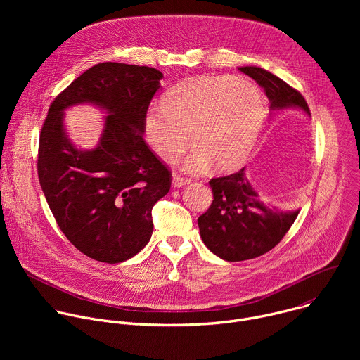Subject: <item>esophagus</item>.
I'll list each match as a JSON object with an SVG mask.
<instances>
[{"mask_svg":"<svg viewBox=\"0 0 360 360\" xmlns=\"http://www.w3.org/2000/svg\"><path fill=\"white\" fill-rule=\"evenodd\" d=\"M189 182H191V179L184 178V176H181V175H174V176H172V185H174L175 188H181V186H184V185H186V184H189Z\"/></svg>","mask_w":360,"mask_h":360,"instance_id":"34e87169","label":"esophagus"}]
</instances>
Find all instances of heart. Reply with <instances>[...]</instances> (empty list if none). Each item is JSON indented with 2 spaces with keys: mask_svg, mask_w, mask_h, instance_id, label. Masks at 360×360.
Here are the masks:
<instances>
[{
  "mask_svg": "<svg viewBox=\"0 0 360 360\" xmlns=\"http://www.w3.org/2000/svg\"><path fill=\"white\" fill-rule=\"evenodd\" d=\"M264 98L253 82L231 75L196 77L174 85L162 105L143 117L145 136L164 161H174L191 141L184 168L232 171L243 164L264 120Z\"/></svg>",
  "mask_w": 360,
  "mask_h": 360,
  "instance_id": "heart-1",
  "label": "heart"
}]
</instances>
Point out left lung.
<instances>
[{
  "label": "left lung",
  "mask_w": 360,
  "mask_h": 360,
  "mask_svg": "<svg viewBox=\"0 0 360 360\" xmlns=\"http://www.w3.org/2000/svg\"><path fill=\"white\" fill-rule=\"evenodd\" d=\"M240 72L258 82L269 102L271 110L295 107L311 115L304 98L272 72L259 67H240ZM214 200L208 211L198 218L200 238L207 248L228 262L258 258L275 248L295 222L297 211H278L259 200L240 171L210 181Z\"/></svg>",
  "instance_id": "obj_1"
}]
</instances>
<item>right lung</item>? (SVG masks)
<instances>
[{
    "label": "right lung",
    "mask_w": 360,
    "mask_h": 360,
    "mask_svg": "<svg viewBox=\"0 0 360 360\" xmlns=\"http://www.w3.org/2000/svg\"><path fill=\"white\" fill-rule=\"evenodd\" d=\"M162 72L118 63L96 64L49 105L39 134L38 179L60 229L89 258L120 264L150 239L152 208L171 188V171L142 138L143 117ZM91 101L105 109V132L91 151L77 150L63 110Z\"/></svg>",
    "instance_id": "obj_1"
}]
</instances>
